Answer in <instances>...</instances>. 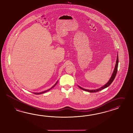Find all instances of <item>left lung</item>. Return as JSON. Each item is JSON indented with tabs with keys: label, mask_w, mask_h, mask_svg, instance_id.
<instances>
[{
	"label": "left lung",
	"mask_w": 133,
	"mask_h": 133,
	"mask_svg": "<svg viewBox=\"0 0 133 133\" xmlns=\"http://www.w3.org/2000/svg\"><path fill=\"white\" fill-rule=\"evenodd\" d=\"M118 55H117V60H116V65H115V68H114V71L113 72V74H112V75L111 78L109 80V81H108V82L106 84H105L104 86L101 87L100 88H99V89H96V90H89L83 89V88L80 87L79 86H78L79 88H80L81 89L84 90H85V91H88V92H98V91H100L101 90H103V89H104L105 88H107V87L109 86L111 84L112 82L113 81L114 79H115V77H116V74H117V71H118Z\"/></svg>",
	"instance_id": "8db88e82"
}]
</instances>
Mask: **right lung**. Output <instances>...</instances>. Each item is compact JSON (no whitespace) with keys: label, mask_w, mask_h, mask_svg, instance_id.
<instances>
[{"label":"right lung","mask_w":133,"mask_h":133,"mask_svg":"<svg viewBox=\"0 0 133 133\" xmlns=\"http://www.w3.org/2000/svg\"><path fill=\"white\" fill-rule=\"evenodd\" d=\"M57 81L56 82V83L52 87V88H51L50 89H48V90H45V91H43V92H33V94H43V93H44V92H47V91H49V90H50L51 89H52L53 88H54L55 86H56V85L57 84Z\"/></svg>","instance_id":"obj_1"}]
</instances>
